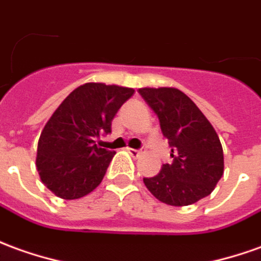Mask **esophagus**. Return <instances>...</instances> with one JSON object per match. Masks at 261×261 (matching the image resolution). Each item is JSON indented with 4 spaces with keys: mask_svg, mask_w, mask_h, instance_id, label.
Returning <instances> with one entry per match:
<instances>
[{
    "mask_svg": "<svg viewBox=\"0 0 261 261\" xmlns=\"http://www.w3.org/2000/svg\"><path fill=\"white\" fill-rule=\"evenodd\" d=\"M127 151L130 152L131 155L134 156V158H138V156L141 155V154H144L145 152V149H134V148H127Z\"/></svg>",
    "mask_w": 261,
    "mask_h": 261,
    "instance_id": "34e87169",
    "label": "esophagus"
}]
</instances>
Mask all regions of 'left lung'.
Returning <instances> with one entry per match:
<instances>
[{"label": "left lung", "mask_w": 261, "mask_h": 261, "mask_svg": "<svg viewBox=\"0 0 261 261\" xmlns=\"http://www.w3.org/2000/svg\"><path fill=\"white\" fill-rule=\"evenodd\" d=\"M138 93L160 120L172 156L155 176L144 178L145 187L172 206L192 205L211 195L223 175V149L212 124L178 89L143 87Z\"/></svg>", "instance_id": "left-lung-1"}]
</instances>
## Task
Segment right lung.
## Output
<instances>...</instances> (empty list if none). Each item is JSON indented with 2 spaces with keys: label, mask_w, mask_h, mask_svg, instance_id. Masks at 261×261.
Instances as JSON below:
<instances>
[{
  "label": "right lung",
  "mask_w": 261,
  "mask_h": 261,
  "mask_svg": "<svg viewBox=\"0 0 261 261\" xmlns=\"http://www.w3.org/2000/svg\"><path fill=\"white\" fill-rule=\"evenodd\" d=\"M133 94L130 87L86 83L55 110L39 137L36 168L56 196L79 199L99 187L116 152L94 140L112 133L116 113Z\"/></svg>",
  "instance_id": "1"
}]
</instances>
